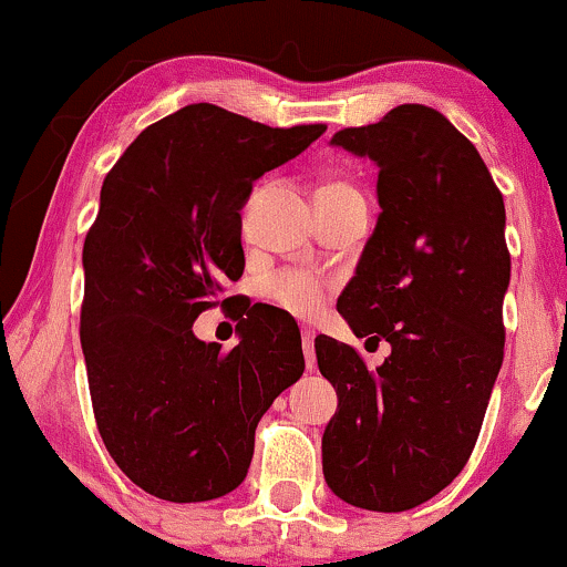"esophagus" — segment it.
I'll return each mask as SVG.
<instances>
[{"label": "esophagus", "instance_id": "1", "mask_svg": "<svg viewBox=\"0 0 567 567\" xmlns=\"http://www.w3.org/2000/svg\"><path fill=\"white\" fill-rule=\"evenodd\" d=\"M301 343H303V354H306V368H315L317 357H315V330H301Z\"/></svg>", "mask_w": 567, "mask_h": 567}]
</instances>
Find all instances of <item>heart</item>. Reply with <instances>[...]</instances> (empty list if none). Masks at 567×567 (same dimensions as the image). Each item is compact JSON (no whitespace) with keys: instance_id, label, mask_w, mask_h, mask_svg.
I'll use <instances>...</instances> for the list:
<instances>
[{"instance_id":"obj_1","label":"heart","mask_w":567,"mask_h":567,"mask_svg":"<svg viewBox=\"0 0 567 567\" xmlns=\"http://www.w3.org/2000/svg\"><path fill=\"white\" fill-rule=\"evenodd\" d=\"M336 188H351L343 181H330L320 192H336ZM264 296L271 303L285 309L298 320H309L328 301V282L311 271H279L264 282Z\"/></svg>"}]
</instances>
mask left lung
<instances>
[{"instance_id":"left-lung-1","label":"left lung","mask_w":567,"mask_h":567,"mask_svg":"<svg viewBox=\"0 0 567 567\" xmlns=\"http://www.w3.org/2000/svg\"><path fill=\"white\" fill-rule=\"evenodd\" d=\"M333 143L379 165L381 205L338 311L392 354L368 370L354 347L315 338L338 394L322 472L351 506L405 512L466 466L504 362V197L474 143L432 106L402 103Z\"/></svg>"}]
</instances>
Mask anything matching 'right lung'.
I'll return each instance as SVG.
<instances>
[{"label": "right lung", "instance_id": "add662e5", "mask_svg": "<svg viewBox=\"0 0 567 567\" xmlns=\"http://www.w3.org/2000/svg\"><path fill=\"white\" fill-rule=\"evenodd\" d=\"M324 130L192 103L143 130L103 178L82 250L80 338L103 445L152 496L192 504L231 493L261 415L301 379L296 320L252 306L229 351L192 324L237 298L224 288L245 271L239 210L252 181Z\"/></svg>", "mask_w": 567, "mask_h": 567}]
</instances>
